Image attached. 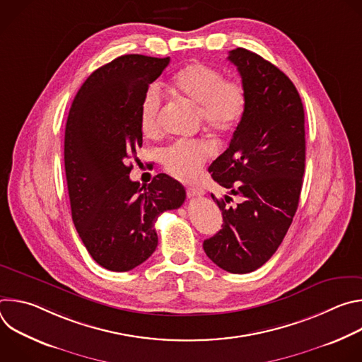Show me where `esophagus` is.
<instances>
[{
	"instance_id": "esophagus-1",
	"label": "esophagus",
	"mask_w": 362,
	"mask_h": 362,
	"mask_svg": "<svg viewBox=\"0 0 362 362\" xmlns=\"http://www.w3.org/2000/svg\"><path fill=\"white\" fill-rule=\"evenodd\" d=\"M187 196L189 197H197V196H202V194H204V192H203V189H200V187H194V186H190V187H187Z\"/></svg>"
}]
</instances>
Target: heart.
Instances as JSON below:
<instances>
[{
  "instance_id": "heart-1",
  "label": "heart",
  "mask_w": 362,
  "mask_h": 362,
  "mask_svg": "<svg viewBox=\"0 0 362 362\" xmlns=\"http://www.w3.org/2000/svg\"><path fill=\"white\" fill-rule=\"evenodd\" d=\"M172 90L194 103L199 119L212 132L226 136L238 129L247 109V91L240 80L225 78L223 73L204 63L182 67L170 81ZM163 97L156 87H150L140 103V129L144 136L160 133ZM215 153L211 140H179L162 151V163L168 173L180 180L199 175L203 165Z\"/></svg>"
}]
</instances>
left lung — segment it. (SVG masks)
Masks as SVG:
<instances>
[{
    "mask_svg": "<svg viewBox=\"0 0 362 362\" xmlns=\"http://www.w3.org/2000/svg\"><path fill=\"white\" fill-rule=\"evenodd\" d=\"M247 91V109L229 147L211 165L228 189L212 199L222 229L203 242L219 268L249 274L271 259L298 209L305 172V115L293 83L276 66L246 48L229 51ZM240 202L232 206L231 196Z\"/></svg>",
    "mask_w": 362,
    "mask_h": 362,
    "instance_id": "1",
    "label": "left lung"
}]
</instances>
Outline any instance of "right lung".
Here are the masks:
<instances>
[{
  "label": "right lung",
  "instance_id": "right-lung-1",
  "mask_svg": "<svg viewBox=\"0 0 362 362\" xmlns=\"http://www.w3.org/2000/svg\"><path fill=\"white\" fill-rule=\"evenodd\" d=\"M170 63L127 54L97 69L71 105L64 166L74 226L93 259L113 272L143 264L158 246V218L177 209L185 187L160 173L140 186L129 175L141 147L140 103Z\"/></svg>",
  "mask_w": 362,
  "mask_h": 362
}]
</instances>
